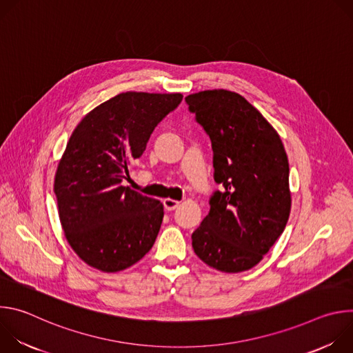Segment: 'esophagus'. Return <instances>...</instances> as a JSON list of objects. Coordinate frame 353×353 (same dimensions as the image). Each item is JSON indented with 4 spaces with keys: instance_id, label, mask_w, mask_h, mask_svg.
I'll return each instance as SVG.
<instances>
[{
    "instance_id": "34e87169",
    "label": "esophagus",
    "mask_w": 353,
    "mask_h": 353,
    "mask_svg": "<svg viewBox=\"0 0 353 353\" xmlns=\"http://www.w3.org/2000/svg\"><path fill=\"white\" fill-rule=\"evenodd\" d=\"M179 205H180L179 201H174V199H172V198L163 199V207H165L166 211H174L176 208H179Z\"/></svg>"
}]
</instances>
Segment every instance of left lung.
Returning <instances> with one entry per match:
<instances>
[{
    "label": "left lung",
    "instance_id": "1",
    "mask_svg": "<svg viewBox=\"0 0 353 353\" xmlns=\"http://www.w3.org/2000/svg\"><path fill=\"white\" fill-rule=\"evenodd\" d=\"M208 134L214 179L222 184L192 232L194 253L222 272L257 265L282 234L290 214L289 163L278 132L239 93L215 89L185 97Z\"/></svg>",
    "mask_w": 353,
    "mask_h": 353
}]
</instances>
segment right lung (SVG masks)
<instances>
[{
    "label": "right lung",
    "instance_id": "obj_1",
    "mask_svg": "<svg viewBox=\"0 0 353 353\" xmlns=\"http://www.w3.org/2000/svg\"><path fill=\"white\" fill-rule=\"evenodd\" d=\"M181 100V93H120L74 130L57 168L54 192L65 237L88 265L123 271L152 248L163 205L121 183L155 127Z\"/></svg>",
    "mask_w": 353,
    "mask_h": 353
}]
</instances>
